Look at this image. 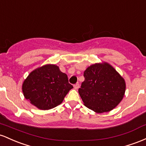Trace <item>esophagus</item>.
Masks as SVG:
<instances>
[{"mask_svg": "<svg viewBox=\"0 0 146 146\" xmlns=\"http://www.w3.org/2000/svg\"><path fill=\"white\" fill-rule=\"evenodd\" d=\"M74 88L75 90H78V88H79V84L76 83V84L74 85Z\"/></svg>", "mask_w": 146, "mask_h": 146, "instance_id": "esophagus-1", "label": "esophagus"}]
</instances>
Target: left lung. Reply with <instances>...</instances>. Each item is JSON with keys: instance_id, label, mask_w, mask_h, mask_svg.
Listing matches in <instances>:
<instances>
[{"instance_id": "8db88e82", "label": "left lung", "mask_w": 146, "mask_h": 146, "mask_svg": "<svg viewBox=\"0 0 146 146\" xmlns=\"http://www.w3.org/2000/svg\"><path fill=\"white\" fill-rule=\"evenodd\" d=\"M85 81L78 93L84 106L96 113L112 110L122 101L125 81L110 64L94 63L83 73Z\"/></svg>"}]
</instances>
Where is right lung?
Returning <instances> with one entry per match:
<instances>
[{
  "label": "right lung",
  "instance_id": "right-lung-1",
  "mask_svg": "<svg viewBox=\"0 0 146 146\" xmlns=\"http://www.w3.org/2000/svg\"><path fill=\"white\" fill-rule=\"evenodd\" d=\"M66 74L54 64L33 70L25 79L22 90L26 99L37 108L45 110L56 107L72 89Z\"/></svg>",
  "mask_w": 146,
  "mask_h": 146
}]
</instances>
